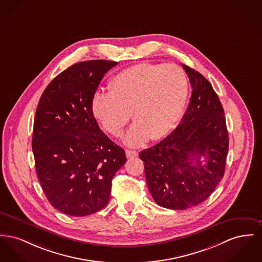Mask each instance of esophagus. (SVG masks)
Listing matches in <instances>:
<instances>
[{"label": "esophagus", "instance_id": "1", "mask_svg": "<svg viewBox=\"0 0 262 262\" xmlns=\"http://www.w3.org/2000/svg\"><path fill=\"white\" fill-rule=\"evenodd\" d=\"M125 154L127 158H133V157H137L139 154L136 150H130V149H125Z\"/></svg>", "mask_w": 262, "mask_h": 262}]
</instances>
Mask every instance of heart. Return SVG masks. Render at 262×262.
Returning a JSON list of instances; mask_svg holds the SVG:
<instances>
[{"label": "heart", "instance_id": "heart-1", "mask_svg": "<svg viewBox=\"0 0 262 262\" xmlns=\"http://www.w3.org/2000/svg\"><path fill=\"white\" fill-rule=\"evenodd\" d=\"M108 90L94 94V117L111 135L119 137L133 113L136 123L124 142L138 146L172 130L184 111L189 83L183 69L175 64L139 63L117 73Z\"/></svg>", "mask_w": 262, "mask_h": 262}]
</instances>
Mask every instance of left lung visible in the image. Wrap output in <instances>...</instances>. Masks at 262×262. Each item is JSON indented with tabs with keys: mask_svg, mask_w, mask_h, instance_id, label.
Masks as SVG:
<instances>
[{
	"mask_svg": "<svg viewBox=\"0 0 262 262\" xmlns=\"http://www.w3.org/2000/svg\"><path fill=\"white\" fill-rule=\"evenodd\" d=\"M182 66L193 90L181 123L139 154L154 200L171 210L197 206L214 192L224 177L229 150L225 113L216 93L198 71Z\"/></svg>",
	"mask_w": 262,
	"mask_h": 262,
	"instance_id": "left-lung-1",
	"label": "left lung"
}]
</instances>
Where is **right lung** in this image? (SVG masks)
<instances>
[{"mask_svg": "<svg viewBox=\"0 0 262 262\" xmlns=\"http://www.w3.org/2000/svg\"><path fill=\"white\" fill-rule=\"evenodd\" d=\"M118 62L73 64L42 93L34 118L32 152L47 200L66 215L83 216L108 204L112 180L126 161L124 150L100 129L91 102Z\"/></svg>", "mask_w": 262, "mask_h": 262, "instance_id": "add662e5", "label": "right lung"}]
</instances>
